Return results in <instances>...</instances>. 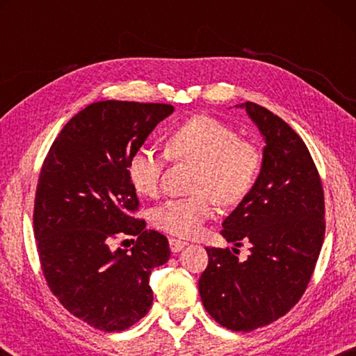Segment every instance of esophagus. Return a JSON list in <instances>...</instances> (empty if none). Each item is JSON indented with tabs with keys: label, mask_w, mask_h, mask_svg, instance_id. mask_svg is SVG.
I'll use <instances>...</instances> for the list:
<instances>
[{
	"label": "esophagus",
	"mask_w": 356,
	"mask_h": 356,
	"mask_svg": "<svg viewBox=\"0 0 356 356\" xmlns=\"http://www.w3.org/2000/svg\"><path fill=\"white\" fill-rule=\"evenodd\" d=\"M186 243L184 242V240H177V238H170V248L172 252H179L180 250L184 248Z\"/></svg>",
	"instance_id": "34e87169"
}]
</instances>
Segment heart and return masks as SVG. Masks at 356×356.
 <instances>
[{"mask_svg": "<svg viewBox=\"0 0 356 356\" xmlns=\"http://www.w3.org/2000/svg\"><path fill=\"white\" fill-rule=\"evenodd\" d=\"M166 154L174 160L197 163L188 197H172L152 210L156 229L171 236H200L213 213V200L234 206L254 186L261 170V150L238 138L231 125L206 114L193 116L174 127L166 138ZM166 155L140 147L130 156L129 177L144 196H155L163 177Z\"/></svg>", "mask_w": 356, "mask_h": 356, "instance_id": "1", "label": "heart"}]
</instances>
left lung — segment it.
I'll return each mask as SVG.
<instances>
[{"label":"left lung","mask_w":356,"mask_h":356,"mask_svg":"<svg viewBox=\"0 0 356 356\" xmlns=\"http://www.w3.org/2000/svg\"><path fill=\"white\" fill-rule=\"evenodd\" d=\"M240 106L261 130L264 159L221 236L236 246L250 243L251 252L238 261L229 248H206L200 293L221 327L246 333L278 321L305 293L325 237V201L314 160L291 125L252 102Z\"/></svg>","instance_id":"obj_1"}]
</instances>
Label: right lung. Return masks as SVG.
<instances>
[{
    "instance_id": "right-lung-1",
    "label": "right lung",
    "mask_w": 356,
    "mask_h": 356,
    "mask_svg": "<svg viewBox=\"0 0 356 356\" xmlns=\"http://www.w3.org/2000/svg\"><path fill=\"white\" fill-rule=\"evenodd\" d=\"M172 111L95 102L64 125L42 165L33 215L42 273L70 314L100 331L127 330L147 314L150 272L171 256L163 234L134 216L140 201L129 161ZM131 235L130 252L112 250Z\"/></svg>"
}]
</instances>
